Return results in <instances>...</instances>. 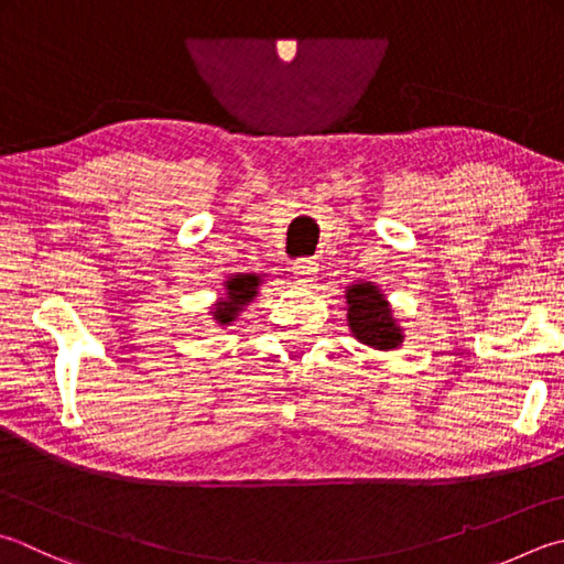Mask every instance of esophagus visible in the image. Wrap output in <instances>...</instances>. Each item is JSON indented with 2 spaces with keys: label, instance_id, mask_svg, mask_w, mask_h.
I'll use <instances>...</instances> for the list:
<instances>
[{
  "label": "esophagus",
  "instance_id": "1",
  "mask_svg": "<svg viewBox=\"0 0 564 564\" xmlns=\"http://www.w3.org/2000/svg\"><path fill=\"white\" fill-rule=\"evenodd\" d=\"M292 272H294V278H296V282L300 284H312L314 280H316V272H318V264H316V260H312V258H304V260H296L294 262V268H292Z\"/></svg>",
  "mask_w": 564,
  "mask_h": 564
}]
</instances>
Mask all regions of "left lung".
<instances>
[{
  "instance_id": "left-lung-1",
  "label": "left lung",
  "mask_w": 564,
  "mask_h": 564,
  "mask_svg": "<svg viewBox=\"0 0 564 564\" xmlns=\"http://www.w3.org/2000/svg\"><path fill=\"white\" fill-rule=\"evenodd\" d=\"M346 322L360 344L376 350H395L402 346V326L392 316L388 296L376 282H356L346 286Z\"/></svg>"
}]
</instances>
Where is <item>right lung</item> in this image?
I'll return each mask as SVG.
<instances>
[{
	"label": "right lung",
	"instance_id": "right-lung-1",
	"mask_svg": "<svg viewBox=\"0 0 564 564\" xmlns=\"http://www.w3.org/2000/svg\"><path fill=\"white\" fill-rule=\"evenodd\" d=\"M262 284V274H250V272H238L223 282V294L218 296V302L210 310V316L214 322L220 326H228L230 322H236L240 312H246V306L258 296V290Z\"/></svg>",
	"mask_w": 564,
	"mask_h": 564
}]
</instances>
